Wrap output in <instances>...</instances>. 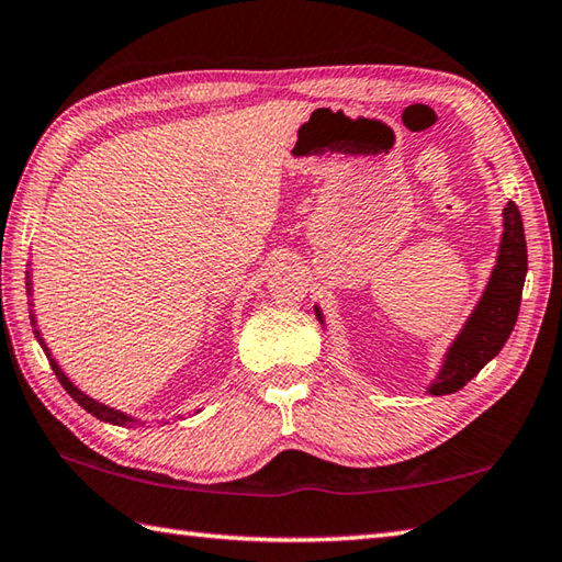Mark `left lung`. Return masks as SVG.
I'll list each match as a JSON object with an SVG mask.
<instances>
[{
    "instance_id": "1",
    "label": "left lung",
    "mask_w": 562,
    "mask_h": 562,
    "mask_svg": "<svg viewBox=\"0 0 562 562\" xmlns=\"http://www.w3.org/2000/svg\"><path fill=\"white\" fill-rule=\"evenodd\" d=\"M528 271L526 235L521 213L516 203H506L504 207V235L499 245V257L490 277V283L482 293L477 308L472 311L468 323L448 347L446 359L438 376L428 386V394L446 396L460 391L480 369L492 362L502 352L504 342L516 325L518 308H521V291ZM317 321H323L321 308L315 305Z\"/></svg>"
}]
</instances>
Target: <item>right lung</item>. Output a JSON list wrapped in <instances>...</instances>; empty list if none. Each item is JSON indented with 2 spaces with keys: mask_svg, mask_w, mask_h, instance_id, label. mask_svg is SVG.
<instances>
[{
  "mask_svg": "<svg viewBox=\"0 0 562 562\" xmlns=\"http://www.w3.org/2000/svg\"><path fill=\"white\" fill-rule=\"evenodd\" d=\"M26 273H29V271H26ZM26 289H29V295H31V277H29V281H26ZM31 325H34L36 340L41 342V347H44V352H46L48 362H50V369H53V372H56V376H58V381L63 384V389H66L68 394H70L72 398H76L85 411L92 413L94 418H100V420H104V423H112V426H132V423H136V418L126 416V413L116 411V408H110V406H104V404H100V401H94V398H90L88 394H82V391H80L76 384H72V381L66 376V372H63V369L58 367L56 359L50 357L48 347H46V342H44V337H41V333L36 330V317H34V313H31Z\"/></svg>",
  "mask_w": 562,
  "mask_h": 562,
  "instance_id": "obj_1",
  "label": "right lung"
}]
</instances>
